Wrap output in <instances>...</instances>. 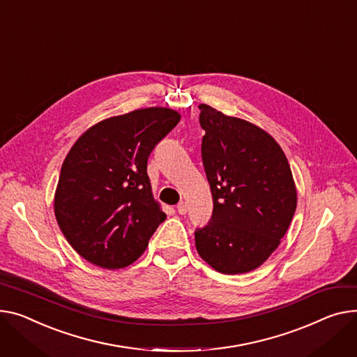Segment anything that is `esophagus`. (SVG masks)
Wrapping results in <instances>:
<instances>
[{"instance_id":"obj_1","label":"esophagus","mask_w":357,"mask_h":357,"mask_svg":"<svg viewBox=\"0 0 357 357\" xmlns=\"http://www.w3.org/2000/svg\"><path fill=\"white\" fill-rule=\"evenodd\" d=\"M176 211H178V213H181V215H185V213L188 212V205L185 202H179L176 205Z\"/></svg>"}]
</instances>
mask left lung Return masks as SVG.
<instances>
[{
	"instance_id": "1",
	"label": "left lung",
	"mask_w": 357,
	"mask_h": 357,
	"mask_svg": "<svg viewBox=\"0 0 357 357\" xmlns=\"http://www.w3.org/2000/svg\"><path fill=\"white\" fill-rule=\"evenodd\" d=\"M213 209L195 229L201 258L222 274L255 270L275 251L297 206L289 160L271 135L208 105L198 106Z\"/></svg>"
}]
</instances>
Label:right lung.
I'll use <instances>...</instances> for the list:
<instances>
[{"label": "right lung", "instance_id": "1", "mask_svg": "<svg viewBox=\"0 0 357 357\" xmlns=\"http://www.w3.org/2000/svg\"><path fill=\"white\" fill-rule=\"evenodd\" d=\"M179 121L168 107L137 109L105 119L71 146L54 213L68 244L89 263L123 268L146 250L166 218L152 195L148 158Z\"/></svg>", "mask_w": 357, "mask_h": 357}]
</instances>
